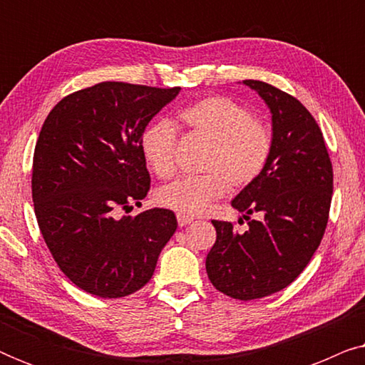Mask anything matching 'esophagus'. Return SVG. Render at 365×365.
I'll return each instance as SVG.
<instances>
[{
  "mask_svg": "<svg viewBox=\"0 0 365 365\" xmlns=\"http://www.w3.org/2000/svg\"><path fill=\"white\" fill-rule=\"evenodd\" d=\"M178 224H179V226H187V224H191L192 221H194V219L192 217H189V216H186V214H178Z\"/></svg>",
  "mask_w": 365,
  "mask_h": 365,
  "instance_id": "obj_1",
  "label": "esophagus"
}]
</instances>
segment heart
Masks as SVG:
<instances>
[{"instance_id": "b5f03b06", "label": "heart", "mask_w": 365, "mask_h": 365, "mask_svg": "<svg viewBox=\"0 0 365 365\" xmlns=\"http://www.w3.org/2000/svg\"><path fill=\"white\" fill-rule=\"evenodd\" d=\"M178 119L192 134L209 141L202 159L206 174L176 179L159 187V206L196 216L206 212L229 186L242 189L262 174L272 151V136L266 124L252 119L242 104L226 96H207L182 108ZM139 146L148 168L158 178L173 176L176 129L171 123L159 119L149 124Z\"/></svg>"}]
</instances>
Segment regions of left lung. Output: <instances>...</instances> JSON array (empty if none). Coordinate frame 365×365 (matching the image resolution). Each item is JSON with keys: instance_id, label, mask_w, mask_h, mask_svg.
<instances>
[{"instance_id": "1", "label": "left lung", "mask_w": 365, "mask_h": 365, "mask_svg": "<svg viewBox=\"0 0 365 365\" xmlns=\"http://www.w3.org/2000/svg\"><path fill=\"white\" fill-rule=\"evenodd\" d=\"M271 111L272 151L261 176L232 199L247 229L212 221L207 252L212 286L239 301L271 296L304 271L321 244L332 197V164L312 114L291 94L262 81H242ZM256 213L257 220H249Z\"/></svg>"}]
</instances>
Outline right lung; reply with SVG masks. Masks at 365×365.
I'll list each match as a JSON object with an SVG mask.
<instances>
[{
    "instance_id": "obj_1",
    "label": "right lung",
    "mask_w": 365,
    "mask_h": 365,
    "mask_svg": "<svg viewBox=\"0 0 365 365\" xmlns=\"http://www.w3.org/2000/svg\"><path fill=\"white\" fill-rule=\"evenodd\" d=\"M179 91L99 83L63 98L43 124L33 158L34 214L64 276L93 296L139 291L176 231L169 209L118 211L146 197L141 134Z\"/></svg>"
}]
</instances>
